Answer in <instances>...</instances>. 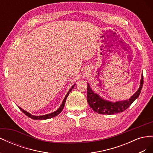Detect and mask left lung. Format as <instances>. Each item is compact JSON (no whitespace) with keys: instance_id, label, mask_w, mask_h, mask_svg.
Segmentation results:
<instances>
[{"instance_id":"obj_1","label":"left lung","mask_w":153,"mask_h":153,"mask_svg":"<svg viewBox=\"0 0 153 153\" xmlns=\"http://www.w3.org/2000/svg\"><path fill=\"white\" fill-rule=\"evenodd\" d=\"M143 75L140 80V85L137 91L128 100H124L117 102H111L101 98V97L91 89L89 84L87 83V102L90 107L96 112L100 114L112 115L122 112L126 110L132 103L139 96L143 86Z\"/></svg>"}]
</instances>
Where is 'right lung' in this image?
<instances>
[{
    "label": "right lung",
    "mask_w": 153,
    "mask_h": 153,
    "mask_svg": "<svg viewBox=\"0 0 153 153\" xmlns=\"http://www.w3.org/2000/svg\"><path fill=\"white\" fill-rule=\"evenodd\" d=\"M75 84H74V85L70 88V89H69V91H68V92L66 94V96H65V98H64V100H63V101H62V103L61 106H60V107L59 108L58 110H57L56 111H55L54 112L50 113V114H46V115H39V116H36V115H31V114H29V112H26L25 110H23L22 108L20 107V106H18V108H19L20 110L22 111V112L23 113H24V114L27 115V116H28L29 117H30V118H31V119H35V120H38V119H39V120H44V119H48L52 118V117H53L57 116V115H59L60 113H61V112H62V110H63V108H64V105H65L66 100V99H67V98H68V95H69V92H70L71 91V90L73 89V87H75Z\"/></svg>",
    "instance_id": "obj_1"
}]
</instances>
